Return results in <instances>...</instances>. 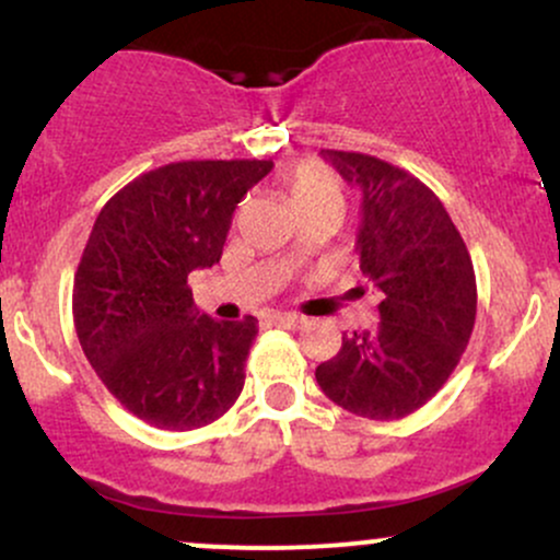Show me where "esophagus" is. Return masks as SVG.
Segmentation results:
<instances>
[{"label": "esophagus", "instance_id": "obj_1", "mask_svg": "<svg viewBox=\"0 0 560 560\" xmlns=\"http://www.w3.org/2000/svg\"><path fill=\"white\" fill-rule=\"evenodd\" d=\"M271 324L287 326V329H300V326L305 324V318L294 316V313H284V316H271Z\"/></svg>", "mask_w": 560, "mask_h": 560}]
</instances>
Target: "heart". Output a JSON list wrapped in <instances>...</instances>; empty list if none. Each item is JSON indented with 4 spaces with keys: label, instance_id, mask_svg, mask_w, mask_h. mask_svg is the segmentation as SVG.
Returning a JSON list of instances; mask_svg holds the SVG:
<instances>
[{
    "label": "heart",
    "instance_id": "heart-1",
    "mask_svg": "<svg viewBox=\"0 0 560 560\" xmlns=\"http://www.w3.org/2000/svg\"><path fill=\"white\" fill-rule=\"evenodd\" d=\"M281 191L298 215L313 213V210L342 213L345 208V186L318 160H302L294 168H289L281 176Z\"/></svg>",
    "mask_w": 560,
    "mask_h": 560
}]
</instances>
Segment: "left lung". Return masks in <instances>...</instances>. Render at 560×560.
Returning <instances> with one entry per match:
<instances>
[{"instance_id":"8db88e82","label":"left lung","mask_w":560,"mask_h":560,"mask_svg":"<svg viewBox=\"0 0 560 560\" xmlns=\"http://www.w3.org/2000/svg\"><path fill=\"white\" fill-rule=\"evenodd\" d=\"M363 191L355 255L378 294V324L352 331L316 369L324 395L371 421L416 413L445 387L477 320L464 236L427 184L374 155L320 150Z\"/></svg>"}]
</instances>
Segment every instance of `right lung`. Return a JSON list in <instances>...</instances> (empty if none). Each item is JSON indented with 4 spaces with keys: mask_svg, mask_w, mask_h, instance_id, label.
I'll list each match as a JSON object with an SVG mask.
<instances>
[{
    "mask_svg": "<svg viewBox=\"0 0 560 560\" xmlns=\"http://www.w3.org/2000/svg\"><path fill=\"white\" fill-rule=\"evenodd\" d=\"M271 160H184L141 173L96 215L73 279L83 355L128 413L165 432L221 419L258 318L199 316L186 276L221 260L240 199Z\"/></svg>",
    "mask_w": 560,
    "mask_h": 560,
    "instance_id": "add662e5",
    "label": "right lung"
}]
</instances>
